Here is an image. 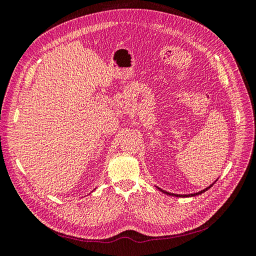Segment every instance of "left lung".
Masks as SVG:
<instances>
[{
    "instance_id": "obj_1",
    "label": "left lung",
    "mask_w": 256,
    "mask_h": 256,
    "mask_svg": "<svg viewBox=\"0 0 256 256\" xmlns=\"http://www.w3.org/2000/svg\"><path fill=\"white\" fill-rule=\"evenodd\" d=\"M212 184H210L209 186V187H207L206 189H204V190H202V191H200V192H198V193H192V194H175V193H170V192H166V191H164V190H162V189H160V188H158L160 191H162L164 193H166V194H168V196H178V198H189V196H198V194H200V193H203V192H205V191H207L209 188L212 187Z\"/></svg>"
}]
</instances>
